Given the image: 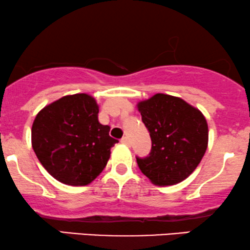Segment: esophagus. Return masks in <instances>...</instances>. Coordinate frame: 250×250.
<instances>
[{
    "label": "esophagus",
    "mask_w": 250,
    "mask_h": 250,
    "mask_svg": "<svg viewBox=\"0 0 250 250\" xmlns=\"http://www.w3.org/2000/svg\"><path fill=\"white\" fill-rule=\"evenodd\" d=\"M121 143L125 144V146H130V141H129V138L127 136L121 138Z\"/></svg>",
    "instance_id": "1"
}]
</instances>
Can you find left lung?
I'll list each match as a JSON object with an SVG mask.
<instances>
[{"mask_svg": "<svg viewBox=\"0 0 250 250\" xmlns=\"http://www.w3.org/2000/svg\"><path fill=\"white\" fill-rule=\"evenodd\" d=\"M137 109L152 143L148 157H136L140 170L157 186L183 182L206 152L208 125L205 116L183 99L163 93L140 101Z\"/></svg>", "mask_w": 250, "mask_h": 250, "instance_id": "1", "label": "left lung"}]
</instances>
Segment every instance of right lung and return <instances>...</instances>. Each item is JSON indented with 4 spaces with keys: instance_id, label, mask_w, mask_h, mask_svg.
<instances>
[{
    "instance_id": "add662e5",
    "label": "right lung",
    "mask_w": 250,
    "mask_h": 250,
    "mask_svg": "<svg viewBox=\"0 0 250 250\" xmlns=\"http://www.w3.org/2000/svg\"><path fill=\"white\" fill-rule=\"evenodd\" d=\"M99 106L93 96L66 95L45 106L31 128L32 148L53 178L66 185L91 184L119 142L109 136V125L98 120Z\"/></svg>"
}]
</instances>
